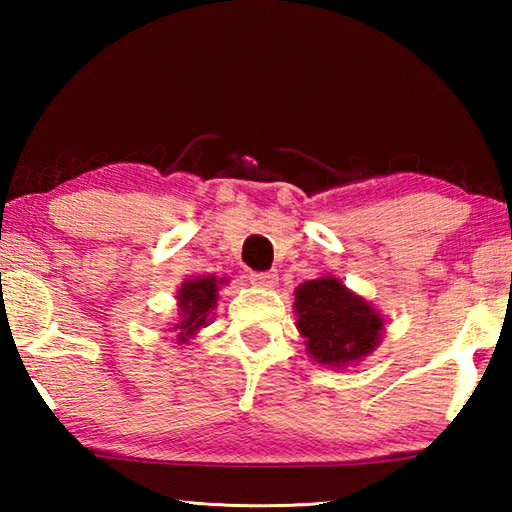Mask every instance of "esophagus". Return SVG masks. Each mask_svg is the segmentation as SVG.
<instances>
[{"label":"esophagus","mask_w":512,"mask_h":512,"mask_svg":"<svg viewBox=\"0 0 512 512\" xmlns=\"http://www.w3.org/2000/svg\"><path fill=\"white\" fill-rule=\"evenodd\" d=\"M248 280L255 284V287H264L271 289L277 284V273L275 271H253L248 275Z\"/></svg>","instance_id":"obj_1"}]
</instances>
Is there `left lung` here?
<instances>
[{
	"mask_svg": "<svg viewBox=\"0 0 512 512\" xmlns=\"http://www.w3.org/2000/svg\"><path fill=\"white\" fill-rule=\"evenodd\" d=\"M298 329L311 357L341 368L375 350L384 320L366 300L334 277L300 284L296 291Z\"/></svg>",
	"mask_w": 512,
	"mask_h": 512,
	"instance_id": "obj_1",
	"label": "left lung"
}]
</instances>
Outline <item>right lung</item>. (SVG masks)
Wrapping results in <instances>:
<instances>
[{
	"instance_id": "add662e5",
	"label": "right lung",
	"mask_w": 512,
	"mask_h": 512,
	"mask_svg": "<svg viewBox=\"0 0 512 512\" xmlns=\"http://www.w3.org/2000/svg\"><path fill=\"white\" fill-rule=\"evenodd\" d=\"M216 280L214 277H201V280L185 282L178 291L180 300V323L173 327L178 329L180 341H187L198 327L207 323V314L216 307Z\"/></svg>"
}]
</instances>
